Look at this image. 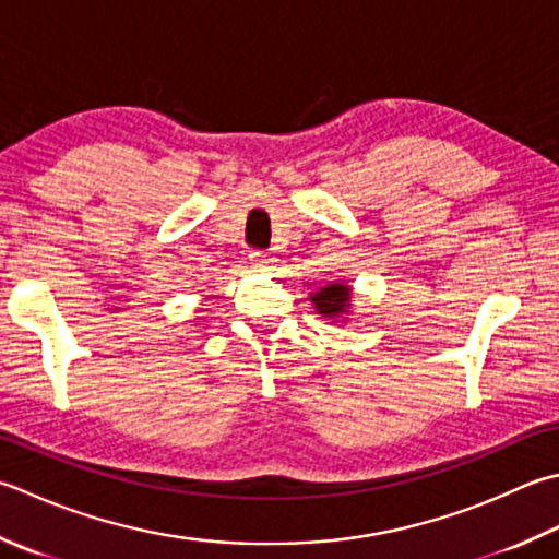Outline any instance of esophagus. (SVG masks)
Segmentation results:
<instances>
[{
    "label": "esophagus",
    "instance_id": "1",
    "mask_svg": "<svg viewBox=\"0 0 559 559\" xmlns=\"http://www.w3.org/2000/svg\"><path fill=\"white\" fill-rule=\"evenodd\" d=\"M249 261H251V266H254V269H261V271L273 269V264H276V259H273L271 254H264V251H251V254H249Z\"/></svg>",
    "mask_w": 559,
    "mask_h": 559
}]
</instances>
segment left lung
I'll use <instances>...</instances> for the list:
<instances>
[{"label":"left lung","mask_w":559,"mask_h":559,"mask_svg":"<svg viewBox=\"0 0 559 559\" xmlns=\"http://www.w3.org/2000/svg\"><path fill=\"white\" fill-rule=\"evenodd\" d=\"M310 300L322 317L336 320V317L348 314V308H352V288L346 283H330V286L310 293Z\"/></svg>","instance_id":"8db88e82"}]
</instances>
